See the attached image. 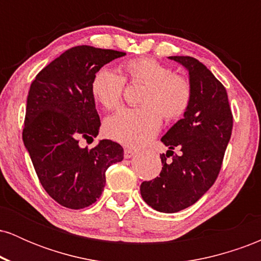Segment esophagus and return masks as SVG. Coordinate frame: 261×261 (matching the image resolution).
<instances>
[{
  "mask_svg": "<svg viewBox=\"0 0 261 261\" xmlns=\"http://www.w3.org/2000/svg\"><path fill=\"white\" fill-rule=\"evenodd\" d=\"M135 153H136V152H135L134 149H130V148H125L124 149V157L126 158V160H128V158L133 157Z\"/></svg>",
  "mask_w": 261,
  "mask_h": 261,
  "instance_id": "esophagus-1",
  "label": "esophagus"
}]
</instances>
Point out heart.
<instances>
[{
    "instance_id": "obj_1",
    "label": "heart",
    "mask_w": 261,
    "mask_h": 261,
    "mask_svg": "<svg viewBox=\"0 0 261 261\" xmlns=\"http://www.w3.org/2000/svg\"><path fill=\"white\" fill-rule=\"evenodd\" d=\"M125 77L131 83L145 85L141 108L121 109L104 122L108 137L122 145L137 147L147 143L160 131L162 115L174 120L187 112L191 100V87L185 79L175 76L172 68L151 58H139L122 66ZM125 80L121 74L101 67L93 76V98L106 109L120 106Z\"/></svg>"
}]
</instances>
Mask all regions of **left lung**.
I'll return each mask as SVG.
<instances>
[{
  "label": "left lung",
  "instance_id": "1",
  "mask_svg": "<svg viewBox=\"0 0 261 261\" xmlns=\"http://www.w3.org/2000/svg\"><path fill=\"white\" fill-rule=\"evenodd\" d=\"M169 59L187 68L191 100L184 118L161 139L168 151L161 154L160 176L140 187L145 202L164 214L189 207L214 185L233 126L226 88L211 71L190 56Z\"/></svg>",
  "mask_w": 261,
  "mask_h": 261
}]
</instances>
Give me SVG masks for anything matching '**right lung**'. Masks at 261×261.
<instances>
[{
	"label": "right lung",
	"mask_w": 261,
	"mask_h": 261,
	"mask_svg": "<svg viewBox=\"0 0 261 261\" xmlns=\"http://www.w3.org/2000/svg\"><path fill=\"white\" fill-rule=\"evenodd\" d=\"M126 54L81 45L44 67L32 82L27 98L23 142L41 185L67 208L80 210L99 199L107 169L124 158L119 143L93 141L100 119L91 92L93 76L104 65Z\"/></svg>",
	"instance_id": "1"
}]
</instances>
